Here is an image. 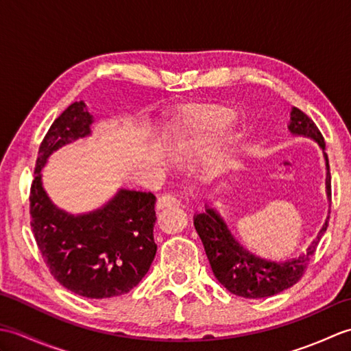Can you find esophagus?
<instances>
[{
    "mask_svg": "<svg viewBox=\"0 0 351 351\" xmlns=\"http://www.w3.org/2000/svg\"><path fill=\"white\" fill-rule=\"evenodd\" d=\"M171 206H180V200L171 195H162L156 200V210H164V208H171Z\"/></svg>",
    "mask_w": 351,
    "mask_h": 351,
    "instance_id": "obj_1",
    "label": "esophagus"
}]
</instances>
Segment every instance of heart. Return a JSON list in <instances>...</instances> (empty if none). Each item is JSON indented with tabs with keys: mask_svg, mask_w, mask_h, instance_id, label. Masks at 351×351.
I'll return each mask as SVG.
<instances>
[{
	"mask_svg": "<svg viewBox=\"0 0 351 351\" xmlns=\"http://www.w3.org/2000/svg\"><path fill=\"white\" fill-rule=\"evenodd\" d=\"M235 113L221 106H199L170 119L166 131L171 147L189 151L217 140L232 123Z\"/></svg>",
	"mask_w": 351,
	"mask_h": 351,
	"instance_id": "heart-1",
	"label": "heart"
}]
</instances>
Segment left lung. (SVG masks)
Instances as JSON below:
<instances>
[{
  "instance_id": "left-lung-1",
  "label": "left lung",
  "mask_w": 351,
  "mask_h": 351,
  "mask_svg": "<svg viewBox=\"0 0 351 351\" xmlns=\"http://www.w3.org/2000/svg\"><path fill=\"white\" fill-rule=\"evenodd\" d=\"M293 136L308 137L322 147L326 160V195L330 199V171L329 158L326 154V143L317 125L312 122L302 110L293 107L291 121L288 125ZM329 215L319 229L314 241L300 256L276 263L253 255L235 240L226 221L213 206H205L204 213L195 215V228L204 243L208 261L217 280L230 293L244 299H265L293 287L304 274L311 256L317 250V245L324 235Z\"/></svg>"
}]
</instances>
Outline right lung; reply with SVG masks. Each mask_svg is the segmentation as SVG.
<instances>
[{"label": "right lung", "instance_id": "add662e5", "mask_svg": "<svg viewBox=\"0 0 351 351\" xmlns=\"http://www.w3.org/2000/svg\"><path fill=\"white\" fill-rule=\"evenodd\" d=\"M93 122L80 101L51 125L36 161L29 214L36 243L54 279L87 299H110L138 285L155 258V196L121 189L98 210L71 214L52 204L42 182L49 156L90 136Z\"/></svg>", "mask_w": 351, "mask_h": 351}]
</instances>
